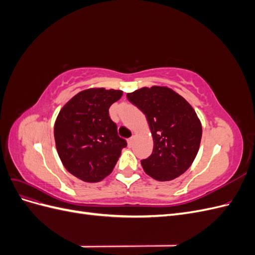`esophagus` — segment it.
Instances as JSON below:
<instances>
[{
	"mask_svg": "<svg viewBox=\"0 0 255 255\" xmlns=\"http://www.w3.org/2000/svg\"><path fill=\"white\" fill-rule=\"evenodd\" d=\"M133 141H134V137H130L128 139V146H132L133 145Z\"/></svg>",
	"mask_w": 255,
	"mask_h": 255,
	"instance_id": "34e87169",
	"label": "esophagus"
}]
</instances>
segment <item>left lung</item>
I'll return each instance as SVG.
<instances>
[{
  "label": "left lung",
  "instance_id": "obj_1",
  "mask_svg": "<svg viewBox=\"0 0 255 255\" xmlns=\"http://www.w3.org/2000/svg\"><path fill=\"white\" fill-rule=\"evenodd\" d=\"M127 97L145 115L153 138L151 156L141 160L144 172L160 182L176 179L194 163L201 142L195 110L167 86L142 87Z\"/></svg>",
  "mask_w": 255,
  "mask_h": 255
}]
</instances>
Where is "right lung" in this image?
<instances>
[{
	"instance_id": "obj_1",
	"label": "right lung",
	"mask_w": 255,
	"mask_h": 255,
	"mask_svg": "<svg viewBox=\"0 0 255 255\" xmlns=\"http://www.w3.org/2000/svg\"><path fill=\"white\" fill-rule=\"evenodd\" d=\"M122 95L116 89H85L69 100L55 120L58 156L67 170L84 182L96 183L110 175L127 146L109 115Z\"/></svg>"
}]
</instances>
